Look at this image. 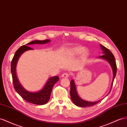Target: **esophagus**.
<instances>
[{
    "instance_id": "obj_1",
    "label": "esophagus",
    "mask_w": 127,
    "mask_h": 127,
    "mask_svg": "<svg viewBox=\"0 0 127 127\" xmlns=\"http://www.w3.org/2000/svg\"><path fill=\"white\" fill-rule=\"evenodd\" d=\"M69 76V73H67V72H64L62 74V77H63V78H66L68 77Z\"/></svg>"
}]
</instances>
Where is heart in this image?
Segmentation results:
<instances>
[{"label": "heart", "mask_w": 127, "mask_h": 127, "mask_svg": "<svg viewBox=\"0 0 127 127\" xmlns=\"http://www.w3.org/2000/svg\"><path fill=\"white\" fill-rule=\"evenodd\" d=\"M85 49L83 48V47H77L74 48L72 49V53L73 54H76V55H78V54H80L81 53H83V52L85 51Z\"/></svg>", "instance_id": "b5f03b06"}]
</instances>
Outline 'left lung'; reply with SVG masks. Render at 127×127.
<instances>
[{
  "label": "left lung",
  "mask_w": 127,
  "mask_h": 127,
  "mask_svg": "<svg viewBox=\"0 0 127 127\" xmlns=\"http://www.w3.org/2000/svg\"><path fill=\"white\" fill-rule=\"evenodd\" d=\"M100 46L102 49L103 53L104 54L102 55V56H100L99 57L103 58V59H105L108 61L109 63L110 64V66H112V68L113 69V82L112 84V87L114 79L115 77L116 76V71H117V66H116L115 57L114 56L113 54L112 53V52L110 51L108 49H107L105 47L103 46V45L101 44L100 45ZM70 86H71L70 95H71V100H72V102L77 106L82 107L93 106L94 105H96V104H97L98 102H99L100 101L102 100V99L100 100L95 102H90V101H87L81 99L80 97L78 96V95L76 91L75 84L74 83L73 80H72L70 82Z\"/></svg>",
  "instance_id": "obj_1"
}]
</instances>
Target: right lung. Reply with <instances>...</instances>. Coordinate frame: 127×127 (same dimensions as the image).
I'll use <instances>...</instances> for the list:
<instances>
[{"instance_id":"1","label":"right lung","mask_w":127,"mask_h":127,"mask_svg":"<svg viewBox=\"0 0 127 127\" xmlns=\"http://www.w3.org/2000/svg\"><path fill=\"white\" fill-rule=\"evenodd\" d=\"M49 41V40H44L42 41L35 40L26 44H45ZM32 49H33L27 46V45H24L19 48L15 52L14 57L12 60L11 65L13 83V86L16 91L25 100L27 101L28 102L35 104V105H44L49 101L50 99L52 89H53L55 83L59 80V77L58 76H54L50 78L43 89H42L40 91L34 93L28 92L22 87L20 84L19 83L17 74H16V66H17V62L20 55L26 51Z\"/></svg>"}]
</instances>
